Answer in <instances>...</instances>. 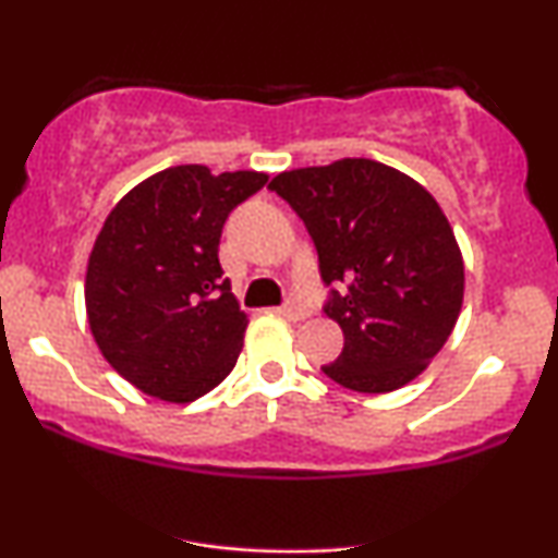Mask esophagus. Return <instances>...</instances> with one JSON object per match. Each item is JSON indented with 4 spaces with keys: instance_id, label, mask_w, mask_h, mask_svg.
<instances>
[{
    "instance_id": "obj_1",
    "label": "esophagus",
    "mask_w": 558,
    "mask_h": 558,
    "mask_svg": "<svg viewBox=\"0 0 558 558\" xmlns=\"http://www.w3.org/2000/svg\"><path fill=\"white\" fill-rule=\"evenodd\" d=\"M283 315L288 317V319H304V317H310V310H306L304 304H301V301H296V299H291V301H286L283 304Z\"/></svg>"
}]
</instances>
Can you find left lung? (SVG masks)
<instances>
[{"label":"left lung","mask_w":558,"mask_h":558,"mask_svg":"<svg viewBox=\"0 0 558 558\" xmlns=\"http://www.w3.org/2000/svg\"><path fill=\"white\" fill-rule=\"evenodd\" d=\"M330 288L325 315L343 351L323 373L356 393H390L444 349L462 312L464 262L430 191L375 159L280 172Z\"/></svg>","instance_id":"8db88e82"}]
</instances>
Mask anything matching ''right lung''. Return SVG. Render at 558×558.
Returning <instances> with one entry per match:
<instances>
[{
	"label": "right lung",
	"mask_w": 558,
	"mask_h": 558,
	"mask_svg": "<svg viewBox=\"0 0 558 558\" xmlns=\"http://www.w3.org/2000/svg\"><path fill=\"white\" fill-rule=\"evenodd\" d=\"M265 183V172L178 165L107 215L88 257L86 315L101 356L131 386L189 403L235 367L248 317L217 248L228 215Z\"/></svg>",
	"instance_id": "1"
}]
</instances>
